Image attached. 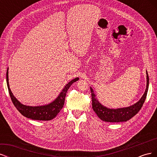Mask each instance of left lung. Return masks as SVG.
<instances>
[{
    "mask_svg": "<svg viewBox=\"0 0 157 157\" xmlns=\"http://www.w3.org/2000/svg\"><path fill=\"white\" fill-rule=\"evenodd\" d=\"M147 75V86L145 91L140 100L134 103V105L129 107L118 108V109H110L103 105L99 103L96 98V95L94 94V90L90 87L92 99V108L94 112L96 113L98 117L103 121L109 122H126L130 120L133 117L140 111L141 108L143 106L145 102L146 96L149 88V75L146 71Z\"/></svg>",
    "mask_w": 157,
    "mask_h": 157,
    "instance_id": "1",
    "label": "left lung"
}]
</instances>
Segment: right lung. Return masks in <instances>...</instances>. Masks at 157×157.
Segmentation results:
<instances>
[{
	"label": "right lung",
	"instance_id": "right-lung-1",
	"mask_svg": "<svg viewBox=\"0 0 157 157\" xmlns=\"http://www.w3.org/2000/svg\"><path fill=\"white\" fill-rule=\"evenodd\" d=\"M78 80L79 78L77 77L71 80L69 82H68L64 86L63 90H61V92L58 95V96L51 103L44 105L28 106L23 105V104L20 103L13 95L10 88V86H9L8 68L6 72L7 86L14 106L16 107V108L22 115L28 118H30V119L36 121H50L55 118L63 107L65 98L68 89L72 85V84Z\"/></svg>",
	"mask_w": 157,
	"mask_h": 157
}]
</instances>
